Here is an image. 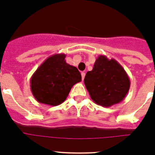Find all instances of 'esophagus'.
Returning <instances> with one entry per match:
<instances>
[{
	"label": "esophagus",
	"mask_w": 155,
	"mask_h": 155,
	"mask_svg": "<svg viewBox=\"0 0 155 155\" xmlns=\"http://www.w3.org/2000/svg\"><path fill=\"white\" fill-rule=\"evenodd\" d=\"M84 77H85V73H84V72H81V78H82V81L84 80Z\"/></svg>",
	"instance_id": "1"
}]
</instances>
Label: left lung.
Returning <instances> with one entry per match:
<instances>
[{
	"mask_svg": "<svg viewBox=\"0 0 155 155\" xmlns=\"http://www.w3.org/2000/svg\"><path fill=\"white\" fill-rule=\"evenodd\" d=\"M84 84L94 103L110 107L127 96L130 81L124 68L114 59L98 56L92 71H87Z\"/></svg>",
	"mask_w": 155,
	"mask_h": 155,
	"instance_id": "8db88e82",
	"label": "left lung"
}]
</instances>
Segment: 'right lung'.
<instances>
[{
	"label": "right lung",
	"instance_id": "1",
	"mask_svg": "<svg viewBox=\"0 0 155 155\" xmlns=\"http://www.w3.org/2000/svg\"><path fill=\"white\" fill-rule=\"evenodd\" d=\"M64 53L48 57L30 79L31 91L37 102L56 106L68 96L71 87L81 81L78 68L68 64Z\"/></svg>",
	"mask_w": 155,
	"mask_h": 155
}]
</instances>
